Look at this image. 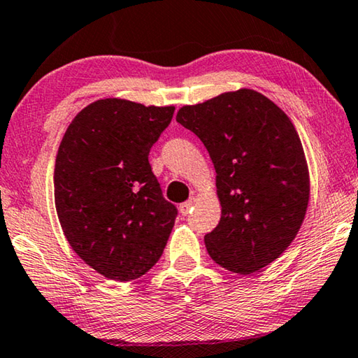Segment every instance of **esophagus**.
Returning a JSON list of instances; mask_svg holds the SVG:
<instances>
[{
	"label": "esophagus",
	"instance_id": "esophagus-1",
	"mask_svg": "<svg viewBox=\"0 0 358 358\" xmlns=\"http://www.w3.org/2000/svg\"><path fill=\"white\" fill-rule=\"evenodd\" d=\"M193 203H195V198H190L189 201H185V203H182L179 206V210H180V214L182 215H187L190 213V209H192V206H193Z\"/></svg>",
	"mask_w": 358,
	"mask_h": 358
}]
</instances>
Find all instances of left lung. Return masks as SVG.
Instances as JSON below:
<instances>
[{
	"mask_svg": "<svg viewBox=\"0 0 358 358\" xmlns=\"http://www.w3.org/2000/svg\"><path fill=\"white\" fill-rule=\"evenodd\" d=\"M215 168L219 225L204 236L217 265L252 274L294 241L309 201V171L289 117L262 93L241 89L179 109Z\"/></svg>",
	"mask_w": 358,
	"mask_h": 358,
	"instance_id": "1",
	"label": "left lung"
}]
</instances>
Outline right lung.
<instances>
[{"mask_svg": "<svg viewBox=\"0 0 358 358\" xmlns=\"http://www.w3.org/2000/svg\"><path fill=\"white\" fill-rule=\"evenodd\" d=\"M173 106L106 98L74 117L58 148L55 208L69 245L104 278L138 279L160 260L178 217L149 152Z\"/></svg>", "mask_w": 358, "mask_h": 358, "instance_id": "obj_1", "label": "right lung"}]
</instances>
